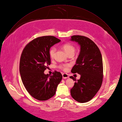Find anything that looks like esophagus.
<instances>
[{"label":"esophagus","instance_id":"34e87169","mask_svg":"<svg viewBox=\"0 0 122 122\" xmlns=\"http://www.w3.org/2000/svg\"><path fill=\"white\" fill-rule=\"evenodd\" d=\"M62 77H63V79H67V78H69V76L67 74L63 73L62 74Z\"/></svg>","mask_w":122,"mask_h":122}]
</instances>
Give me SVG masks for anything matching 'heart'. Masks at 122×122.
Listing matches in <instances>:
<instances>
[{
  "label": "heart",
  "mask_w": 122,
  "mask_h": 122,
  "mask_svg": "<svg viewBox=\"0 0 122 122\" xmlns=\"http://www.w3.org/2000/svg\"><path fill=\"white\" fill-rule=\"evenodd\" d=\"M62 48L67 55H68L69 54H71V53L74 54V52L75 51V48L74 46L70 43H66V44H64L63 45ZM56 51V49L55 47H52L51 48V49L50 51V57L51 58H54L55 54ZM69 66V65H63L62 67V68L63 69V70L66 71L67 70V67Z\"/></svg>",
  "instance_id": "b5f03b06"
}]
</instances>
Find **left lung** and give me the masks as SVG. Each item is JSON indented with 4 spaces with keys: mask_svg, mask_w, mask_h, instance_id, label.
I'll return each instance as SVG.
<instances>
[{
    "mask_svg": "<svg viewBox=\"0 0 122 122\" xmlns=\"http://www.w3.org/2000/svg\"><path fill=\"white\" fill-rule=\"evenodd\" d=\"M70 41L77 42L80 46L79 55L71 72L81 75L80 79L77 80L72 76L70 77L75 81L71 94L75 100L84 103L92 99L102 85V56L97 46L87 37L74 35Z\"/></svg>",
    "mask_w": 122,
    "mask_h": 122,
    "instance_id": "8db88e82",
    "label": "left lung"
}]
</instances>
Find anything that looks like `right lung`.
Returning <instances> with one entry per match:
<instances>
[{"label": "right lung", "instance_id": "1", "mask_svg": "<svg viewBox=\"0 0 122 122\" xmlns=\"http://www.w3.org/2000/svg\"><path fill=\"white\" fill-rule=\"evenodd\" d=\"M61 41L54 36L37 38L24 49L20 60V72L28 92L35 99L46 101L53 97L62 76L55 71L52 75L44 72L51 64V47Z\"/></svg>", "mask_w": 122, "mask_h": 122}]
</instances>
